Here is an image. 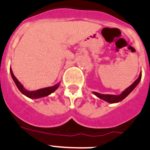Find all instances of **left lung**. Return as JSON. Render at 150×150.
Here are the masks:
<instances>
[{
	"label": "left lung",
	"mask_w": 150,
	"mask_h": 150,
	"mask_svg": "<svg viewBox=\"0 0 150 150\" xmlns=\"http://www.w3.org/2000/svg\"><path fill=\"white\" fill-rule=\"evenodd\" d=\"M141 76H142V72L140 71V75L138 77V79L136 81H134V82L131 85H130L127 88H126L124 91H122V93L119 95H113V94H103V93H97V92H93L94 95H96L98 98L102 99V100H105L109 103H116L121 102L122 100L127 97L130 93H131V91L136 88L138 84L140 83V80H141Z\"/></svg>",
	"instance_id": "8db88e82"
}]
</instances>
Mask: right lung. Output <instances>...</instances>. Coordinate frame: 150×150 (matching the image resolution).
I'll return each instance as SVG.
<instances>
[{"mask_svg": "<svg viewBox=\"0 0 150 150\" xmlns=\"http://www.w3.org/2000/svg\"><path fill=\"white\" fill-rule=\"evenodd\" d=\"M10 74H11V76H12V79L13 80V81L15 82L16 85L18 88V89L19 90L21 93L24 94L25 96H26L27 97L30 99H39L41 98V97H47L48 95L51 94L53 92L56 91L57 88H59V84H60V82H59L58 84H55V85L52 86V87H47V88H41V89L36 90V91H28L25 88L23 87V85L19 82L18 79L15 77V75H13L12 71V69L10 68Z\"/></svg>", "mask_w": 150, "mask_h": 150, "instance_id": "add662e5", "label": "right lung"}]
</instances>
